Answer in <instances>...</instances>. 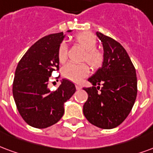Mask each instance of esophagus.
Returning a JSON list of instances; mask_svg holds the SVG:
<instances>
[{
    "mask_svg": "<svg viewBox=\"0 0 153 153\" xmlns=\"http://www.w3.org/2000/svg\"><path fill=\"white\" fill-rule=\"evenodd\" d=\"M76 89L77 90H81L82 89V86L80 84H76Z\"/></svg>",
    "mask_w": 153,
    "mask_h": 153,
    "instance_id": "1",
    "label": "esophagus"
}]
</instances>
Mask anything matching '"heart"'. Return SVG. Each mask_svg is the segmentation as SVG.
Here are the masks:
<instances>
[{"label": "heart", "mask_w": 153, "mask_h": 153, "mask_svg": "<svg viewBox=\"0 0 153 153\" xmlns=\"http://www.w3.org/2000/svg\"><path fill=\"white\" fill-rule=\"evenodd\" d=\"M75 41L79 44L82 47L86 49V53L83 56V59L91 65L94 69H99L104 63V54L101 51L98 50L97 48V38L93 34L90 32H82L78 34L74 37ZM68 48L65 43H62L58 48L57 56L61 63L67 60ZM90 69L86 63H73L70 62L63 67L62 74L65 79H70L73 82H79L89 74Z\"/></svg>", "instance_id": "obj_1"}]
</instances>
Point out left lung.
<instances>
[{"label": "left lung", "instance_id": "left-lung-1", "mask_svg": "<svg viewBox=\"0 0 153 153\" xmlns=\"http://www.w3.org/2000/svg\"><path fill=\"white\" fill-rule=\"evenodd\" d=\"M97 36L102 42L105 59L102 66L88 79L93 86L83 88L88 95L83 105V114L92 125L113 129L126 118L134 105L137 96L136 72L121 44L99 31Z\"/></svg>", "mask_w": 153, "mask_h": 153}]
</instances>
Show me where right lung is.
Listing matches in <instances>:
<instances>
[{"mask_svg":"<svg viewBox=\"0 0 153 153\" xmlns=\"http://www.w3.org/2000/svg\"><path fill=\"white\" fill-rule=\"evenodd\" d=\"M64 37L60 32L39 39L27 51L15 71L13 96L17 108L25 122L36 128L57 123L64 114V103L76 91L73 82L65 79L56 91L48 87L53 71L59 68L57 53Z\"/></svg>","mask_w":153,"mask_h":153,"instance_id":"add662e5","label":"right lung"}]
</instances>
